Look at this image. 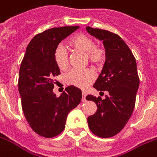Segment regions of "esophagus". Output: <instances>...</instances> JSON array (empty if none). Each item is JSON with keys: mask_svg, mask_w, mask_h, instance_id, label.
I'll list each match as a JSON object with an SVG mask.
<instances>
[{"mask_svg": "<svg viewBox=\"0 0 157 157\" xmlns=\"http://www.w3.org/2000/svg\"><path fill=\"white\" fill-rule=\"evenodd\" d=\"M85 97H86V93L83 91L82 92V101H85L86 99H85Z\"/></svg>", "mask_w": 157, "mask_h": 157, "instance_id": "obj_1", "label": "esophagus"}]
</instances>
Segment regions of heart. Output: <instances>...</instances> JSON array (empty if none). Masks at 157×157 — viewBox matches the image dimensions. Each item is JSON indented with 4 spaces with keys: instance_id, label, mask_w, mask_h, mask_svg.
I'll list each match as a JSON object with an SVG mask.
<instances>
[{
    "instance_id": "obj_1",
    "label": "heart",
    "mask_w": 157,
    "mask_h": 157,
    "mask_svg": "<svg viewBox=\"0 0 157 157\" xmlns=\"http://www.w3.org/2000/svg\"><path fill=\"white\" fill-rule=\"evenodd\" d=\"M70 47L76 52L86 54L90 63L94 65H98L105 59V49L97 46L94 39L83 34H76L68 42ZM55 63L59 70H65L68 67V56L65 48L63 46H59L54 55ZM95 75L92 70L73 69L65 75V82L67 85L75 87L85 89L94 81Z\"/></svg>"
}]
</instances>
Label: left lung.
<instances>
[{
	"mask_svg": "<svg viewBox=\"0 0 157 157\" xmlns=\"http://www.w3.org/2000/svg\"><path fill=\"white\" fill-rule=\"evenodd\" d=\"M86 30L102 41L105 49V62L94 88L109 94L103 100L101 97H86L98 107L95 114L88 117V124L94 135L109 138L123 129L134 110L140 85L137 64L132 51L118 34L90 26Z\"/></svg>",
	"mask_w": 157,
	"mask_h": 157,
	"instance_id": "obj_1",
	"label": "left lung"
}]
</instances>
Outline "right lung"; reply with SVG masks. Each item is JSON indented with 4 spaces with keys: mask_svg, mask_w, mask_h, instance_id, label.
<instances>
[{
    "mask_svg": "<svg viewBox=\"0 0 157 157\" xmlns=\"http://www.w3.org/2000/svg\"><path fill=\"white\" fill-rule=\"evenodd\" d=\"M78 28H52L35 35L20 66L18 91L24 115L33 131L46 138L63 132L67 114L82 98L81 90L72 85L60 96L53 93L54 78L60 74L55 63V52L59 43Z\"/></svg>",
    "mask_w": 157,
    "mask_h": 157,
    "instance_id": "right-lung-1",
    "label": "right lung"
}]
</instances>
